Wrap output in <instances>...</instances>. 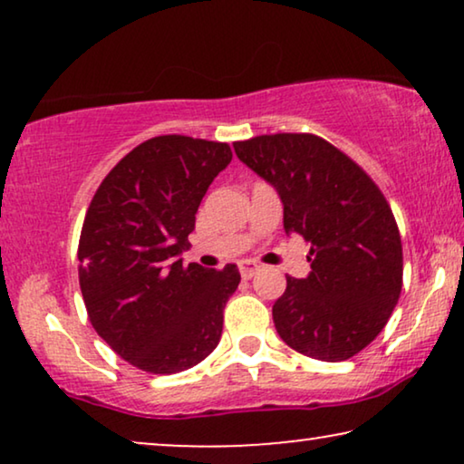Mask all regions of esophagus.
Instances as JSON below:
<instances>
[{"instance_id": "esophagus-1", "label": "esophagus", "mask_w": 464, "mask_h": 464, "mask_svg": "<svg viewBox=\"0 0 464 464\" xmlns=\"http://www.w3.org/2000/svg\"><path fill=\"white\" fill-rule=\"evenodd\" d=\"M238 270H240V276H243V278H251L259 270V266L256 262H251V259H245V262L238 264Z\"/></svg>"}]
</instances>
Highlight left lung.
Wrapping results in <instances>:
<instances>
[{
	"label": "left lung",
	"instance_id": "8db88e82",
	"mask_svg": "<svg viewBox=\"0 0 464 464\" xmlns=\"http://www.w3.org/2000/svg\"><path fill=\"white\" fill-rule=\"evenodd\" d=\"M276 188L283 226L310 243V275L287 276L272 306L285 344L319 361H346L376 340L401 295L403 249L384 194L353 158L310 132L234 143Z\"/></svg>",
	"mask_w": 464,
	"mask_h": 464
}]
</instances>
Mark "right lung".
<instances>
[{
	"mask_svg": "<svg viewBox=\"0 0 464 464\" xmlns=\"http://www.w3.org/2000/svg\"><path fill=\"white\" fill-rule=\"evenodd\" d=\"M230 160L227 143L151 137L107 173L88 205L78 245L88 319L139 370H189L219 344L238 268L186 266L179 253L202 196Z\"/></svg>",
	"mask_w": 464,
	"mask_h": 464,
	"instance_id": "obj_1",
	"label": "right lung"
}]
</instances>
